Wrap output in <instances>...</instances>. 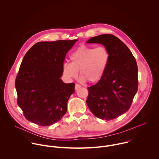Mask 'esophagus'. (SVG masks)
Masks as SVG:
<instances>
[{"label": "esophagus", "instance_id": "obj_1", "mask_svg": "<svg viewBox=\"0 0 159 159\" xmlns=\"http://www.w3.org/2000/svg\"><path fill=\"white\" fill-rule=\"evenodd\" d=\"M80 88H81V86L80 84H75V90H77Z\"/></svg>", "mask_w": 159, "mask_h": 159}]
</instances>
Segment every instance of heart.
Masks as SVG:
<instances>
[{
  "label": "heart",
  "instance_id": "1",
  "mask_svg": "<svg viewBox=\"0 0 159 159\" xmlns=\"http://www.w3.org/2000/svg\"><path fill=\"white\" fill-rule=\"evenodd\" d=\"M71 63L63 65V75L68 79H75L78 76L89 83L98 81L104 75L108 66L110 54L107 47L83 45L78 47L70 55Z\"/></svg>",
  "mask_w": 159,
  "mask_h": 159
}]
</instances>
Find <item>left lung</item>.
<instances>
[{"instance_id":"obj_1","label":"left lung","mask_w":159,"mask_h":159,"mask_svg":"<svg viewBox=\"0 0 159 159\" xmlns=\"http://www.w3.org/2000/svg\"><path fill=\"white\" fill-rule=\"evenodd\" d=\"M86 43L107 48L110 60L106 70L94 85L88 88L87 105L97 117L110 120L127 111L138 89V68L128 47L111 34L100 35Z\"/></svg>"}]
</instances>
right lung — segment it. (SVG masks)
<instances>
[{
    "instance_id": "right-lung-1",
    "label": "right lung",
    "mask_w": 159,
    "mask_h": 159,
    "mask_svg": "<svg viewBox=\"0 0 159 159\" xmlns=\"http://www.w3.org/2000/svg\"><path fill=\"white\" fill-rule=\"evenodd\" d=\"M77 40L38 42L26 53L15 84L18 106L28 120L48 126L66 114L75 84L60 78L66 55Z\"/></svg>"
}]
</instances>
